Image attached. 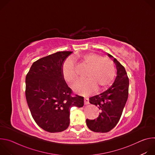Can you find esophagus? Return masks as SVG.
Returning a JSON list of instances; mask_svg holds the SVG:
<instances>
[{
    "label": "esophagus",
    "mask_w": 155,
    "mask_h": 155,
    "mask_svg": "<svg viewBox=\"0 0 155 155\" xmlns=\"http://www.w3.org/2000/svg\"><path fill=\"white\" fill-rule=\"evenodd\" d=\"M84 102L85 105H87L90 104V101H89V99L87 98V97H84Z\"/></svg>",
    "instance_id": "1"
}]
</instances>
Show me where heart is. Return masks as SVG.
Wrapping results in <instances>:
<instances>
[{"instance_id": "1", "label": "heart", "mask_w": 155, "mask_h": 155, "mask_svg": "<svg viewBox=\"0 0 155 155\" xmlns=\"http://www.w3.org/2000/svg\"><path fill=\"white\" fill-rule=\"evenodd\" d=\"M81 63L89 68L85 74L86 79L78 80L74 85V90L80 94L88 96L105 90L111 84L116 75V66L111 59L104 58L95 53L84 54L80 57ZM62 74L65 81L71 84L77 78L74 61L71 58L66 59L62 67Z\"/></svg>"}]
</instances>
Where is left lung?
Here are the masks:
<instances>
[{
    "mask_svg": "<svg viewBox=\"0 0 155 155\" xmlns=\"http://www.w3.org/2000/svg\"><path fill=\"white\" fill-rule=\"evenodd\" d=\"M108 56L113 58L108 54ZM117 76L114 83L107 90L90 98L91 104L100 110L99 117L95 120L86 119V125L96 132H108L118 123L128 97L129 78L124 66L114 59Z\"/></svg>",
    "mask_w": 155,
    "mask_h": 155,
    "instance_id": "left-lung-1",
    "label": "left lung"
}]
</instances>
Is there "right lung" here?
<instances>
[{
    "label": "right lung",
    "instance_id": "1",
    "mask_svg": "<svg viewBox=\"0 0 155 155\" xmlns=\"http://www.w3.org/2000/svg\"><path fill=\"white\" fill-rule=\"evenodd\" d=\"M72 51H59L35 61L26 77L25 94L37 124L49 132H62L70 124V109L82 107L62 74V64Z\"/></svg>",
    "mask_w": 155,
    "mask_h": 155
}]
</instances>
